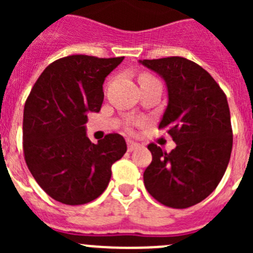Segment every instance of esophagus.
Returning a JSON list of instances; mask_svg holds the SVG:
<instances>
[{"label": "esophagus", "instance_id": "34e87169", "mask_svg": "<svg viewBox=\"0 0 253 253\" xmlns=\"http://www.w3.org/2000/svg\"><path fill=\"white\" fill-rule=\"evenodd\" d=\"M139 143H135V142H128V151L129 152H133V151H135V149L137 148H139Z\"/></svg>", "mask_w": 253, "mask_h": 253}]
</instances>
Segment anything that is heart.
Instances as JSON below:
<instances>
[{"mask_svg":"<svg viewBox=\"0 0 253 253\" xmlns=\"http://www.w3.org/2000/svg\"><path fill=\"white\" fill-rule=\"evenodd\" d=\"M146 77H147V76H146Z\"/></svg>","mask_w":253,"mask_h":253,"instance_id":"heart-1","label":"heart"}]
</instances>
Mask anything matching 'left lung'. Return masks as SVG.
<instances>
[{"instance_id":"obj_1","label":"left lung","mask_w":253,"mask_h":253,"mask_svg":"<svg viewBox=\"0 0 253 253\" xmlns=\"http://www.w3.org/2000/svg\"><path fill=\"white\" fill-rule=\"evenodd\" d=\"M139 63L166 84L169 104L158 128L167 129L176 143L169 153L149 144L144 186L166 207H193L213 193L229 163L233 133L227 97L204 68L186 58Z\"/></svg>"}]
</instances>
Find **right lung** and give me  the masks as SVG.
Wrapping results in <instances>:
<instances>
[{"mask_svg": "<svg viewBox=\"0 0 253 253\" xmlns=\"http://www.w3.org/2000/svg\"><path fill=\"white\" fill-rule=\"evenodd\" d=\"M124 57L69 55L49 64L24 107L25 161L39 186L57 202L81 205L99 198L109 185L113 163L124 156L120 134L92 143L87 113H99L107 75Z\"/></svg>", "mask_w": 253, "mask_h": 253, "instance_id": "right-lung-1", "label": "right lung"}]
</instances>
